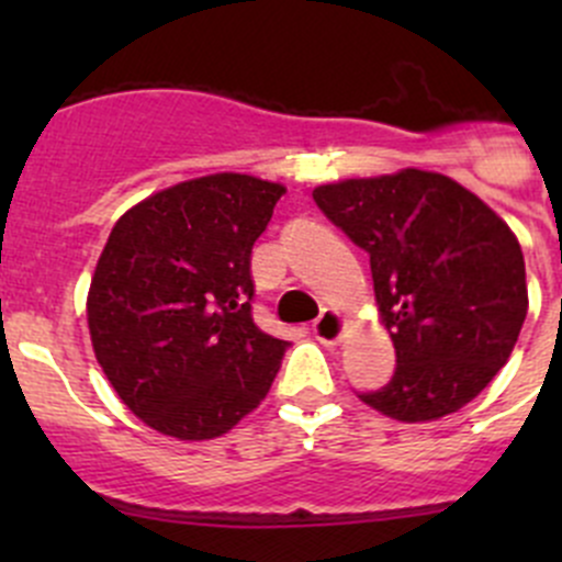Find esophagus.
<instances>
[{
	"label": "esophagus",
	"mask_w": 562,
	"mask_h": 562,
	"mask_svg": "<svg viewBox=\"0 0 562 562\" xmlns=\"http://www.w3.org/2000/svg\"><path fill=\"white\" fill-rule=\"evenodd\" d=\"M342 331H345V323L339 313H334V310H323L321 317L313 323V334L315 339H321L323 345H337L339 339H342Z\"/></svg>",
	"instance_id": "1"
}]
</instances>
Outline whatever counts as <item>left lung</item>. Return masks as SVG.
<instances>
[{
	"label": "left lung",
	"mask_w": 562,
	"mask_h": 562,
	"mask_svg": "<svg viewBox=\"0 0 562 562\" xmlns=\"http://www.w3.org/2000/svg\"><path fill=\"white\" fill-rule=\"evenodd\" d=\"M323 214L370 255L396 370L359 400L396 422H432L497 375L527 315L525 258L506 223L443 173L315 187Z\"/></svg>",
	"instance_id": "left-lung-1"
}]
</instances>
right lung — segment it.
I'll list each match as a JSON object with an SVG mask.
<instances>
[{
  "mask_svg": "<svg viewBox=\"0 0 562 562\" xmlns=\"http://www.w3.org/2000/svg\"><path fill=\"white\" fill-rule=\"evenodd\" d=\"M285 187L214 173L119 217L89 288L94 356L124 405L179 440H212L260 405L291 342L252 321L249 255Z\"/></svg>",
  "mask_w": 562,
  "mask_h": 562,
  "instance_id": "add662e5",
  "label": "right lung"
}]
</instances>
